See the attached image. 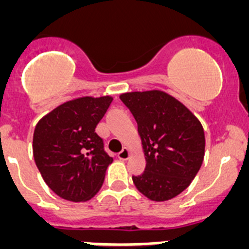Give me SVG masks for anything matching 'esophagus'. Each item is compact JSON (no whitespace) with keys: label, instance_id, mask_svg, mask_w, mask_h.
Returning a JSON list of instances; mask_svg holds the SVG:
<instances>
[{"label":"esophagus","instance_id":"34e87169","mask_svg":"<svg viewBox=\"0 0 249 249\" xmlns=\"http://www.w3.org/2000/svg\"><path fill=\"white\" fill-rule=\"evenodd\" d=\"M129 156H131V152H129V149L126 148V147L118 153V158L122 160H127L129 158Z\"/></svg>","mask_w":249,"mask_h":249}]
</instances>
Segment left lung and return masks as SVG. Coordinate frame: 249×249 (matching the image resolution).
I'll use <instances>...</instances> for the list:
<instances>
[{"label": "left lung", "instance_id": "1", "mask_svg": "<svg viewBox=\"0 0 249 249\" xmlns=\"http://www.w3.org/2000/svg\"><path fill=\"white\" fill-rule=\"evenodd\" d=\"M138 124L146 169L132 176L151 201H168L183 192L204 157V131L195 114L163 91L127 92L120 96Z\"/></svg>", "mask_w": 249, "mask_h": 249}]
</instances>
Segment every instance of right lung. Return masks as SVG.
<instances>
[{"mask_svg":"<svg viewBox=\"0 0 249 249\" xmlns=\"http://www.w3.org/2000/svg\"><path fill=\"white\" fill-rule=\"evenodd\" d=\"M113 98L80 97L46 114L34 132V157L51 190L72 202L89 201L100 191L112 163L96 127Z\"/></svg>","mask_w":249,"mask_h":249,"instance_id":"obj_1","label":"right lung"}]
</instances>
